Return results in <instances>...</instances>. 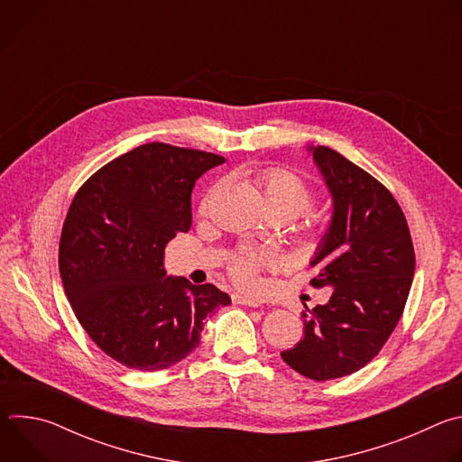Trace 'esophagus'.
Masks as SVG:
<instances>
[{
	"label": "esophagus",
	"mask_w": 462,
	"mask_h": 462,
	"mask_svg": "<svg viewBox=\"0 0 462 462\" xmlns=\"http://www.w3.org/2000/svg\"><path fill=\"white\" fill-rule=\"evenodd\" d=\"M234 303H237V305H245V307H259V301L250 300V298H246V296H239V294H236V296H234Z\"/></svg>",
	"instance_id": "1"
}]
</instances>
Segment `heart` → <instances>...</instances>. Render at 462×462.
Instances as JSON below:
<instances>
[{"mask_svg": "<svg viewBox=\"0 0 462 462\" xmlns=\"http://www.w3.org/2000/svg\"><path fill=\"white\" fill-rule=\"evenodd\" d=\"M263 203L271 217L292 221L316 203V189L298 173L285 168H269L259 175ZM208 195L201 208L207 210ZM327 234V226L319 217H310L305 226V239L319 243ZM278 265V257L269 250H239L228 261L230 278L243 287H252L259 271Z\"/></svg>", "mask_w": 462, "mask_h": 462, "instance_id": "heart-1", "label": "heart"}]
</instances>
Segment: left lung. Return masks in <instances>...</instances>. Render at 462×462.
<instances>
[{
    "mask_svg": "<svg viewBox=\"0 0 462 462\" xmlns=\"http://www.w3.org/2000/svg\"><path fill=\"white\" fill-rule=\"evenodd\" d=\"M314 161L333 193L335 214L310 261L314 289L331 287L325 305L301 312L305 337L282 358L323 382L367 365L397 327L415 274L410 226L393 193L371 173L318 146Z\"/></svg>",
    "mask_w": 462,
    "mask_h": 462,
    "instance_id": "8db88e82",
    "label": "left lung"
}]
</instances>
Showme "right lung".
I'll list each match as a JSON object with an SVG mask.
<instances>
[{
    "label": "right lung",
    "mask_w": 462,
    "mask_h": 462,
    "mask_svg": "<svg viewBox=\"0 0 462 462\" xmlns=\"http://www.w3.org/2000/svg\"><path fill=\"white\" fill-rule=\"evenodd\" d=\"M225 157L164 143L131 150L95 171L65 216L58 265L75 316L100 351L161 371L201 342L205 319L230 296L212 283L168 278L166 245L191 226L195 180Z\"/></svg>",
    "instance_id": "right-lung-1"
}]
</instances>
